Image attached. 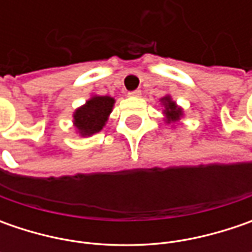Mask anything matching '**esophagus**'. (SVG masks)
Listing matches in <instances>:
<instances>
[{"label": "esophagus", "mask_w": 252, "mask_h": 252, "mask_svg": "<svg viewBox=\"0 0 252 252\" xmlns=\"http://www.w3.org/2000/svg\"><path fill=\"white\" fill-rule=\"evenodd\" d=\"M127 95H129V96H140L141 91H140V90H134V91L129 92Z\"/></svg>", "instance_id": "esophagus-1"}]
</instances>
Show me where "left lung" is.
<instances>
[{
  "label": "left lung",
  "mask_w": 252,
  "mask_h": 252,
  "mask_svg": "<svg viewBox=\"0 0 252 252\" xmlns=\"http://www.w3.org/2000/svg\"><path fill=\"white\" fill-rule=\"evenodd\" d=\"M162 103H164V106H165V116H167V122H177L179 121V118H181V115H182V109L177 106V103L172 101L169 96H165V98H162L161 99Z\"/></svg>",
  "instance_id": "8db88e82"
}]
</instances>
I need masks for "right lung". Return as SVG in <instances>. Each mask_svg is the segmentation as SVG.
<instances>
[{
	"mask_svg": "<svg viewBox=\"0 0 252 252\" xmlns=\"http://www.w3.org/2000/svg\"><path fill=\"white\" fill-rule=\"evenodd\" d=\"M115 99L111 96H92L87 103L74 112V125L81 136L98 133L108 121Z\"/></svg>",
	"mask_w": 252,
	"mask_h": 252,
	"instance_id": "obj_1",
	"label": "right lung"
}]
</instances>
